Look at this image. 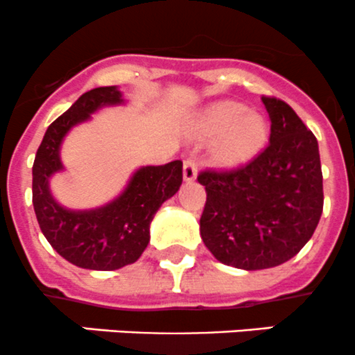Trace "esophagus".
<instances>
[{
    "mask_svg": "<svg viewBox=\"0 0 355 355\" xmlns=\"http://www.w3.org/2000/svg\"><path fill=\"white\" fill-rule=\"evenodd\" d=\"M196 177H198V163L192 157H187L184 161V180L194 182Z\"/></svg>",
    "mask_w": 355,
    "mask_h": 355,
    "instance_id": "esophagus-1",
    "label": "esophagus"
}]
</instances>
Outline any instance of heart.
Instances as JSON below:
<instances>
[{
  "mask_svg": "<svg viewBox=\"0 0 355 355\" xmlns=\"http://www.w3.org/2000/svg\"><path fill=\"white\" fill-rule=\"evenodd\" d=\"M196 135L214 139L211 155L221 166H239L264 148L268 123L263 114L247 111L241 103L220 101L199 114Z\"/></svg>",
  "mask_w": 355,
  "mask_h": 355,
  "instance_id": "obj_1",
  "label": "heart"
}]
</instances>
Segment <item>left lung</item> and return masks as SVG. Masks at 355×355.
Wrapping results in <instances>:
<instances>
[{
  "mask_svg": "<svg viewBox=\"0 0 355 355\" xmlns=\"http://www.w3.org/2000/svg\"><path fill=\"white\" fill-rule=\"evenodd\" d=\"M271 120L270 144L228 171H200L206 187L200 237L220 263L266 270L307 244L323 213L318 141L285 101L263 96Z\"/></svg>",
  "mask_w": 355,
  "mask_h": 355,
  "instance_id": "1",
  "label": "left lung"
}]
</instances>
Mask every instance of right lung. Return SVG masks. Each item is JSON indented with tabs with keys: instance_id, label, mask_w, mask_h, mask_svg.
<instances>
[{
	"instance_id": "1",
	"label": "right lung",
	"mask_w": 355,
	"mask_h": 355,
	"mask_svg": "<svg viewBox=\"0 0 355 355\" xmlns=\"http://www.w3.org/2000/svg\"><path fill=\"white\" fill-rule=\"evenodd\" d=\"M121 103L116 85L82 94L49 125L32 166V204L41 232L60 256L85 270L113 271L135 263L149 244L156 211L182 185V161L177 159L139 168L116 199L96 209L73 211L56 202L49 178L63 170L60 148L65 135L103 106Z\"/></svg>"
}]
</instances>
